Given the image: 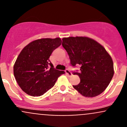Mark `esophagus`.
I'll return each mask as SVG.
<instances>
[{"mask_svg":"<svg viewBox=\"0 0 127 127\" xmlns=\"http://www.w3.org/2000/svg\"><path fill=\"white\" fill-rule=\"evenodd\" d=\"M65 72H66V74L68 76H69V77H71L72 76V73L70 72V70H69V69H66V70H65Z\"/></svg>","mask_w":127,"mask_h":127,"instance_id":"esophagus-1","label":"esophagus"}]
</instances>
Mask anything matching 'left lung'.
Wrapping results in <instances>:
<instances>
[{
  "instance_id": "1",
  "label": "left lung",
  "mask_w": 127,
  "mask_h": 127,
  "mask_svg": "<svg viewBox=\"0 0 127 127\" xmlns=\"http://www.w3.org/2000/svg\"><path fill=\"white\" fill-rule=\"evenodd\" d=\"M62 46L67 51L72 66H80V72H74L80 78L73 87L82 95L94 97L105 90L114 75L111 57L105 48L88 37L63 38Z\"/></svg>"
}]
</instances>
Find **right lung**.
Segmentation results:
<instances>
[{
  "mask_svg": "<svg viewBox=\"0 0 127 127\" xmlns=\"http://www.w3.org/2000/svg\"><path fill=\"white\" fill-rule=\"evenodd\" d=\"M61 44L60 38H42L29 43L19 53L13 72L19 86L26 94L33 97L43 95L64 74L55 69L49 60Z\"/></svg>",
  "mask_w": 127,
  "mask_h": 127,
  "instance_id": "1",
  "label": "right lung"
}]
</instances>
